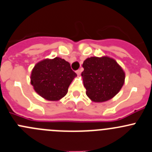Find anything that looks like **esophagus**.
<instances>
[{"instance_id":"esophagus-1","label":"esophagus","mask_w":152,"mask_h":152,"mask_svg":"<svg viewBox=\"0 0 152 152\" xmlns=\"http://www.w3.org/2000/svg\"><path fill=\"white\" fill-rule=\"evenodd\" d=\"M81 73H82V70H78L77 71H76V73H77L78 76H79V75L81 74Z\"/></svg>"}]
</instances>
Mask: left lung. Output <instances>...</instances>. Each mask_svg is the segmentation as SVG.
<instances>
[{"label": "left lung", "mask_w": 152, "mask_h": 152, "mask_svg": "<svg viewBox=\"0 0 152 152\" xmlns=\"http://www.w3.org/2000/svg\"><path fill=\"white\" fill-rule=\"evenodd\" d=\"M82 73L86 94L94 102H104L115 96L123 86L126 73L115 59L91 57L84 61Z\"/></svg>", "instance_id": "left-lung-1"}]
</instances>
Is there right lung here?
Wrapping results in <instances>:
<instances>
[{"instance_id": "right-lung-1", "label": "right lung", "mask_w": 152, "mask_h": 152, "mask_svg": "<svg viewBox=\"0 0 152 152\" xmlns=\"http://www.w3.org/2000/svg\"><path fill=\"white\" fill-rule=\"evenodd\" d=\"M76 73L70 63L56 57L37 63L31 72L30 83L35 92L48 101H58L67 94Z\"/></svg>"}]
</instances>
